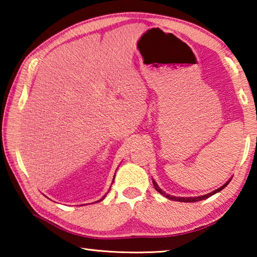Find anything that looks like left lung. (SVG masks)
Masks as SVG:
<instances>
[{
	"label": "left lung",
	"instance_id": "obj_1",
	"mask_svg": "<svg viewBox=\"0 0 257 257\" xmlns=\"http://www.w3.org/2000/svg\"><path fill=\"white\" fill-rule=\"evenodd\" d=\"M230 180H231V179H229L227 182H225V184H224L223 186H221L220 188H217V189H215V190H213V191H211V193H208V194H206V195H202V196H196V197H177V196H172V195L165 193L164 190H162V189L160 188L159 185L156 184V181H155L154 179H152V181H153V185H154V188H155V190H156V191H159V193H160L161 195H163V196H164V197H167L168 199H171V201H176V202H184V203L198 202V201H203V199H206V198H208V197H211L212 195H214V194H216V193H219V191L222 190V189L224 188V187H227V185L229 184Z\"/></svg>",
	"mask_w": 257,
	"mask_h": 257
}]
</instances>
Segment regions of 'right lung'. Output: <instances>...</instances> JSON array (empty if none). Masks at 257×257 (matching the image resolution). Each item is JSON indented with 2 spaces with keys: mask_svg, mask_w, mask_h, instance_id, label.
<instances>
[{
  "mask_svg": "<svg viewBox=\"0 0 257 257\" xmlns=\"http://www.w3.org/2000/svg\"><path fill=\"white\" fill-rule=\"evenodd\" d=\"M114 176H115V175H114ZM113 180H114V179H113ZM112 182H113V181H112ZM105 196H106V195H104V196H103L101 199H99V201H97V202H101V201H103V199L105 198ZM97 202H95V203H97Z\"/></svg>",
  "mask_w": 257,
  "mask_h": 257,
  "instance_id": "add662e5",
  "label": "right lung"
}]
</instances>
